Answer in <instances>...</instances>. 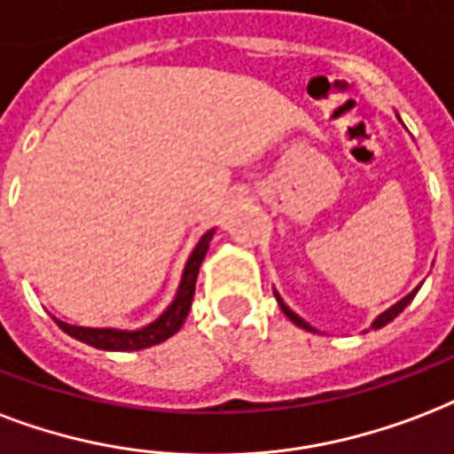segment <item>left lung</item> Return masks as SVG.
Instances as JSON below:
<instances>
[{"label": "left lung", "instance_id": "1", "mask_svg": "<svg viewBox=\"0 0 454 454\" xmlns=\"http://www.w3.org/2000/svg\"><path fill=\"white\" fill-rule=\"evenodd\" d=\"M419 288H421V286H417V288L411 290L410 295H404L403 300H400V302H395V304H393V307H388V309L383 311V314H379V317H376V319L372 321V326H369V328H372V331H379V328H383V326H386V324H390V321L395 319L397 314H400V311H403L404 307H407V304L411 302V300H414V295H417V293H419ZM273 295H276V300H278V304H281L283 314H286V317H288V319L293 321V324H295V326L304 328V331H309V333H317V328L311 326V324H307V321H304L302 317H300V314H295V311L290 309L288 304L283 302V297L278 295V293H276V290H273ZM364 333H366V331H364Z\"/></svg>", "mask_w": 454, "mask_h": 454}]
</instances>
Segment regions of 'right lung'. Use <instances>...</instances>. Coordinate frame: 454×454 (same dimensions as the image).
I'll use <instances>...</instances> for the list:
<instances>
[{
	"label": "right lung",
	"instance_id": "obj_1",
	"mask_svg": "<svg viewBox=\"0 0 454 454\" xmlns=\"http://www.w3.org/2000/svg\"><path fill=\"white\" fill-rule=\"evenodd\" d=\"M216 228H209L207 233L197 240L195 250L190 252L188 262L183 266L181 283L176 288V295L168 302L157 319L145 324L140 328H97V326H74V324H66V321L51 317L57 321V326L68 333L75 340L85 342V345H92L97 350L106 352H135L145 350V348H152V345H159V342L168 340L171 335H176L181 331L183 321L188 319V311L192 307V297H195V283L197 273H200V266H202L204 257H207V250H209V242H212Z\"/></svg>",
	"mask_w": 454,
	"mask_h": 454
}]
</instances>
